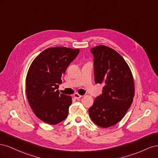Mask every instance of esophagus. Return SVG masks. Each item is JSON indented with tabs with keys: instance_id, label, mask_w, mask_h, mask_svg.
<instances>
[{
	"instance_id": "1",
	"label": "esophagus",
	"mask_w": 158,
	"mask_h": 158,
	"mask_svg": "<svg viewBox=\"0 0 158 158\" xmlns=\"http://www.w3.org/2000/svg\"><path fill=\"white\" fill-rule=\"evenodd\" d=\"M73 95H74V97L76 99H77L82 98V95H80V94H78V93H75V94H74Z\"/></svg>"
}]
</instances>
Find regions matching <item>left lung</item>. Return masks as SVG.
Segmentation results:
<instances>
[{
	"label": "left lung",
	"instance_id": "left-lung-1",
	"mask_svg": "<svg viewBox=\"0 0 158 158\" xmlns=\"http://www.w3.org/2000/svg\"><path fill=\"white\" fill-rule=\"evenodd\" d=\"M90 52L94 57L95 82L104 86L89 109V114L95 125L107 128L120 121L130 108L135 82L127 62L116 51L98 45Z\"/></svg>",
	"mask_w": 158,
	"mask_h": 158
}]
</instances>
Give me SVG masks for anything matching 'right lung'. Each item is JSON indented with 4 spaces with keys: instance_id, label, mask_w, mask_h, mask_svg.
Masks as SVG:
<instances>
[{
    "instance_id": "add662e5",
    "label": "right lung",
    "mask_w": 158,
    "mask_h": 158,
    "mask_svg": "<svg viewBox=\"0 0 158 158\" xmlns=\"http://www.w3.org/2000/svg\"><path fill=\"white\" fill-rule=\"evenodd\" d=\"M79 51L64 47H51L31 63L26 78V93L33 112L42 121L54 125L67 117L72 97L56 89L62 83V75Z\"/></svg>"
}]
</instances>
